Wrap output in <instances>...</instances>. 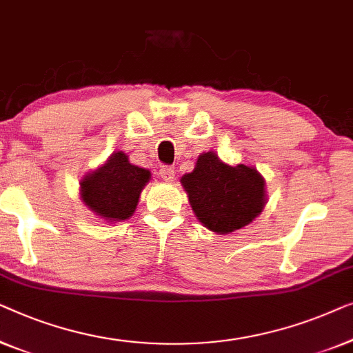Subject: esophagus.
I'll use <instances>...</instances> for the list:
<instances>
[{"instance_id": "34e87169", "label": "esophagus", "mask_w": 353, "mask_h": 353, "mask_svg": "<svg viewBox=\"0 0 353 353\" xmlns=\"http://www.w3.org/2000/svg\"><path fill=\"white\" fill-rule=\"evenodd\" d=\"M160 176H161L163 181H166V182H172V179H174V176H176L174 168H171V166H161V170H160Z\"/></svg>"}]
</instances>
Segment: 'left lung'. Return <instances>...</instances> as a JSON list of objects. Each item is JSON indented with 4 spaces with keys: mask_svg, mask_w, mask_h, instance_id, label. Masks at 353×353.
<instances>
[{
    "mask_svg": "<svg viewBox=\"0 0 353 353\" xmlns=\"http://www.w3.org/2000/svg\"><path fill=\"white\" fill-rule=\"evenodd\" d=\"M181 182L196 219L221 235L251 224L267 203L265 181L257 170L227 165L214 152L201 153Z\"/></svg>",
    "mask_w": 353,
    "mask_h": 353,
    "instance_id": "obj_1",
    "label": "left lung"
}]
</instances>
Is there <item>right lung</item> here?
<instances>
[{"mask_svg":"<svg viewBox=\"0 0 353 353\" xmlns=\"http://www.w3.org/2000/svg\"><path fill=\"white\" fill-rule=\"evenodd\" d=\"M150 181V171L131 165L123 152L110 158L79 182L81 200L89 210L108 222L126 221L136 211L142 188Z\"/></svg>","mask_w":353,"mask_h":353,"instance_id":"1","label":"right lung"}]
</instances>
